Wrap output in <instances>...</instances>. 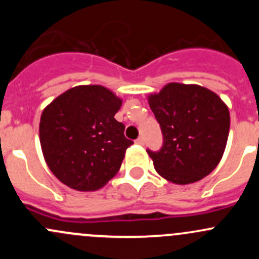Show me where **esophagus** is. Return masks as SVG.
I'll list each match as a JSON object with an SVG mask.
<instances>
[{"label": "esophagus", "mask_w": 259, "mask_h": 259, "mask_svg": "<svg viewBox=\"0 0 259 259\" xmlns=\"http://www.w3.org/2000/svg\"><path fill=\"white\" fill-rule=\"evenodd\" d=\"M135 143H137V144H139V145H143V144H144V138L139 137L137 140H135Z\"/></svg>", "instance_id": "esophagus-1"}]
</instances>
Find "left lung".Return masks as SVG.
I'll return each instance as SVG.
<instances>
[{
  "mask_svg": "<svg viewBox=\"0 0 259 259\" xmlns=\"http://www.w3.org/2000/svg\"><path fill=\"white\" fill-rule=\"evenodd\" d=\"M163 133V145L148 151L154 168L176 184L200 180L215 169L229 134V110L199 85L170 82L148 98Z\"/></svg>",
  "mask_w": 259,
  "mask_h": 259,
  "instance_id": "obj_1",
  "label": "left lung"
}]
</instances>
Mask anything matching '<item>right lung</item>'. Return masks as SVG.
Listing matches in <instances>:
<instances>
[{
	"instance_id": "add662e5",
	"label": "right lung",
	"mask_w": 259,
	"mask_h": 259,
	"mask_svg": "<svg viewBox=\"0 0 259 259\" xmlns=\"http://www.w3.org/2000/svg\"><path fill=\"white\" fill-rule=\"evenodd\" d=\"M121 99L100 85L65 91L44 109L40 143L50 170L80 192L98 190L116 176L133 144L115 120Z\"/></svg>"
}]
</instances>
